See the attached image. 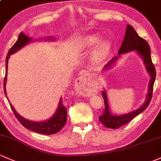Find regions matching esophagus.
<instances>
[{
  "label": "esophagus",
  "instance_id": "obj_1",
  "mask_svg": "<svg viewBox=\"0 0 161 161\" xmlns=\"http://www.w3.org/2000/svg\"><path fill=\"white\" fill-rule=\"evenodd\" d=\"M84 77L83 75L82 76H80L79 79H77V80L75 81V86H76V89H79L81 86H82L84 85Z\"/></svg>",
  "mask_w": 161,
  "mask_h": 161
}]
</instances>
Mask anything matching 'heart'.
<instances>
[{
	"label": "heart",
	"mask_w": 161,
	"mask_h": 161,
	"mask_svg": "<svg viewBox=\"0 0 161 161\" xmlns=\"http://www.w3.org/2000/svg\"><path fill=\"white\" fill-rule=\"evenodd\" d=\"M100 40V36L98 35H89L84 40V47H90L98 43ZM109 50V43L106 41L102 42L95 47L92 53V59L95 63H99L103 60L107 56Z\"/></svg>",
	"instance_id": "heart-1"
}]
</instances>
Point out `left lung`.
Returning a JSON list of instances; mask_svg holds the SVG:
<instances>
[{
  "label": "left lung",
  "mask_w": 161,
  "mask_h": 161,
  "mask_svg": "<svg viewBox=\"0 0 161 161\" xmlns=\"http://www.w3.org/2000/svg\"><path fill=\"white\" fill-rule=\"evenodd\" d=\"M132 50H137V53L142 56L147 70V72L150 73V75H151V81H150L149 84V92H148L147 96L145 103L140 108L135 111V112L128 113V114L115 116L112 115L110 112H109L107 95L105 92H102V95L104 98L105 108H104L102 115L98 117V120L106 128L116 129V128H120L124 125H126L127 123L131 121L134 118L138 115L139 114H141L143 111L145 110L147 107L149 105L151 98H152L153 84H154L155 79H156V70H155L154 65L153 64L152 59H151V49H150L149 44L147 43V42L144 39L141 38V36H138L137 32L135 31V29L131 26L128 25L127 26L126 33H125V36L123 40L121 48L118 51V53H128ZM118 58V57H114L112 60L109 61L105 66V69H108L109 66H112V63Z\"/></svg>",
  "instance_id": "1"
}]
</instances>
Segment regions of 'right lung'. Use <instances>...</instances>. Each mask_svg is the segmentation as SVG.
<instances>
[{"label":"right lung","mask_w":161,"mask_h":161,"mask_svg":"<svg viewBox=\"0 0 161 161\" xmlns=\"http://www.w3.org/2000/svg\"><path fill=\"white\" fill-rule=\"evenodd\" d=\"M31 40V38L28 37L26 36L24 33H21L19 35V37L17 39V42L14 44L13 47H11L8 51V56L6 58V73H5L4 79H3V90H4V93L6 95V90H5V84H6L7 80V69H8V59L10 55L14 53L16 51L22 48L24 46L27 44ZM7 97V95H6ZM11 107V109L13 110L14 114L15 117L18 120L24 128H27V129L32 130V131L36 132V133L43 134V135H53V134L57 133L63 128L65 125H66V119H67V110L66 108L63 105V102H62V99L59 102V105L58 107L57 111H56V114L53 116L50 119L46 121H41V122H33V121H28L25 118H22L20 115L17 114V112L14 110V107L12 105H10Z\"/></svg>","instance_id":"obj_1"}]
</instances>
